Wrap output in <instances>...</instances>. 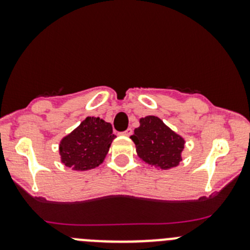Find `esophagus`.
<instances>
[{
    "mask_svg": "<svg viewBox=\"0 0 250 250\" xmlns=\"http://www.w3.org/2000/svg\"><path fill=\"white\" fill-rule=\"evenodd\" d=\"M123 134L127 135V137H129V135L133 134V129H132V128H128V129H125V132H123Z\"/></svg>",
    "mask_w": 250,
    "mask_h": 250,
    "instance_id": "obj_1",
    "label": "esophagus"
}]
</instances>
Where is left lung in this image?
<instances>
[{"label":"left lung","mask_w":250,"mask_h":250,"mask_svg":"<svg viewBox=\"0 0 250 250\" xmlns=\"http://www.w3.org/2000/svg\"><path fill=\"white\" fill-rule=\"evenodd\" d=\"M138 156L146 163L169 169L180 163L184 141L156 116L140 118V127L132 135Z\"/></svg>","instance_id":"left-lung-1"}]
</instances>
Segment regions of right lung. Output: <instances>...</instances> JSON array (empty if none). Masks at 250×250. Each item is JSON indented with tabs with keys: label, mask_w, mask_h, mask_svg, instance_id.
I'll return each instance as SVG.
<instances>
[{
	"label": "right lung",
	"mask_w": 250,
	"mask_h": 250,
	"mask_svg": "<svg viewBox=\"0 0 250 250\" xmlns=\"http://www.w3.org/2000/svg\"><path fill=\"white\" fill-rule=\"evenodd\" d=\"M113 138L110 123L99 117H87L60 143L62 162L76 170L98 167L109 152Z\"/></svg>",
	"instance_id": "obj_1"
}]
</instances>
